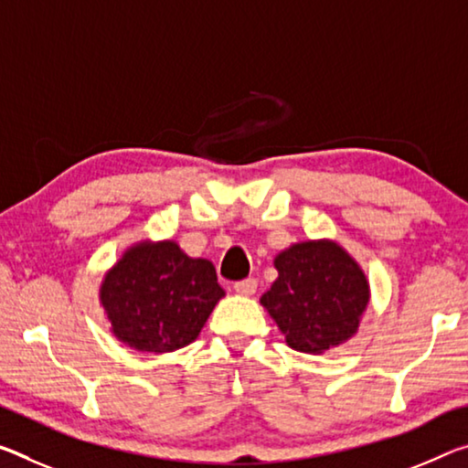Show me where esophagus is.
I'll list each match as a JSON object with an SVG mask.
<instances>
[{"label": "esophagus", "instance_id": "obj_1", "mask_svg": "<svg viewBox=\"0 0 468 468\" xmlns=\"http://www.w3.org/2000/svg\"><path fill=\"white\" fill-rule=\"evenodd\" d=\"M233 287H235V292L241 295H254L258 289V281L256 279H241V281H237Z\"/></svg>", "mask_w": 468, "mask_h": 468}]
</instances>
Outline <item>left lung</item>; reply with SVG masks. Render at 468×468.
<instances>
[{
  "mask_svg": "<svg viewBox=\"0 0 468 468\" xmlns=\"http://www.w3.org/2000/svg\"><path fill=\"white\" fill-rule=\"evenodd\" d=\"M279 279L261 302L287 346L321 354L350 339L368 303L365 272L331 241L298 243L274 258Z\"/></svg>",
  "mask_w": 468,
  "mask_h": 468,
  "instance_id": "8db88e82",
  "label": "left lung"
}]
</instances>
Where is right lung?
I'll return each mask as SVG.
<instances>
[{
  "label": "right lung",
  "mask_w": 468,
  "mask_h": 468,
  "mask_svg": "<svg viewBox=\"0 0 468 468\" xmlns=\"http://www.w3.org/2000/svg\"><path fill=\"white\" fill-rule=\"evenodd\" d=\"M222 295L212 262L189 258L173 241L131 248L100 292L114 335L139 352L189 346Z\"/></svg>",
  "instance_id": "add662e5"
}]
</instances>
